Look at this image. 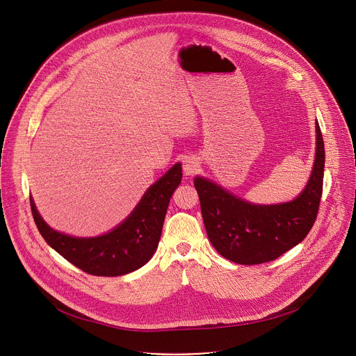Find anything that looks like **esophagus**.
<instances>
[{
	"label": "esophagus",
	"instance_id": "esophagus-1",
	"mask_svg": "<svg viewBox=\"0 0 356 356\" xmlns=\"http://www.w3.org/2000/svg\"><path fill=\"white\" fill-rule=\"evenodd\" d=\"M198 166H200V161L195 156H190L183 161V172L186 176L194 175L197 172Z\"/></svg>",
	"mask_w": 356,
	"mask_h": 356
}]
</instances>
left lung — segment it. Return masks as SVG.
<instances>
[{
  "mask_svg": "<svg viewBox=\"0 0 356 356\" xmlns=\"http://www.w3.org/2000/svg\"><path fill=\"white\" fill-rule=\"evenodd\" d=\"M316 134V161L310 180L293 201L273 206L252 204L209 179H194L202 221L221 257L239 265H259L275 261L307 236L318 214L325 162L318 122Z\"/></svg>",
  "mask_w": 356,
  "mask_h": 356,
  "instance_id": "8db88e82",
  "label": "left lung"
}]
</instances>
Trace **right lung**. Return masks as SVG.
<instances>
[{"mask_svg":"<svg viewBox=\"0 0 356 356\" xmlns=\"http://www.w3.org/2000/svg\"><path fill=\"white\" fill-rule=\"evenodd\" d=\"M181 177V165L176 163L146 190L125 221L101 236L76 238L52 229L39 216L32 197L31 210L43 239L70 264L94 276H122L154 257L169 201Z\"/></svg>","mask_w":356,"mask_h":356,"instance_id":"1","label":"right lung"}]
</instances>
